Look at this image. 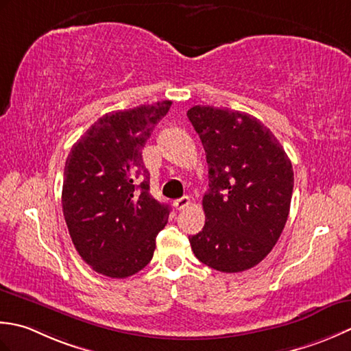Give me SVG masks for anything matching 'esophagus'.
Masks as SVG:
<instances>
[{"label": "esophagus", "mask_w": 351, "mask_h": 351, "mask_svg": "<svg viewBox=\"0 0 351 351\" xmlns=\"http://www.w3.org/2000/svg\"><path fill=\"white\" fill-rule=\"evenodd\" d=\"M189 203H191L189 197H188V195H184V197H182V198L176 199V202H174V207H176L177 210H183L184 207H188V206H189Z\"/></svg>", "instance_id": "34e87169"}]
</instances>
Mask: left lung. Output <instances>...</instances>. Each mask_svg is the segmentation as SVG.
Here are the masks:
<instances>
[{"label": "left lung", "mask_w": 351, "mask_h": 351, "mask_svg": "<svg viewBox=\"0 0 351 351\" xmlns=\"http://www.w3.org/2000/svg\"><path fill=\"white\" fill-rule=\"evenodd\" d=\"M206 152V224L189 236L195 257L221 273L265 259L289 215L294 171L280 142L244 112L194 106L188 110Z\"/></svg>", "instance_id": "8db88e82"}]
</instances>
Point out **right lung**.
<instances>
[{
	"label": "right lung",
	"instance_id": "right-lung-1",
	"mask_svg": "<svg viewBox=\"0 0 351 351\" xmlns=\"http://www.w3.org/2000/svg\"><path fill=\"white\" fill-rule=\"evenodd\" d=\"M171 104L106 113L68 154L63 217L78 254L99 274L125 278L153 259L171 209L149 194L142 148Z\"/></svg>",
	"mask_w": 351,
	"mask_h": 351
}]
</instances>
